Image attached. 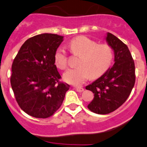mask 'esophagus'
I'll return each mask as SVG.
<instances>
[{
  "label": "esophagus",
  "instance_id": "1",
  "mask_svg": "<svg viewBox=\"0 0 147 147\" xmlns=\"http://www.w3.org/2000/svg\"><path fill=\"white\" fill-rule=\"evenodd\" d=\"M75 88L76 89L77 91H78V92H79V93L83 92V90H84V88H81V87H75Z\"/></svg>",
  "mask_w": 147,
  "mask_h": 147
}]
</instances>
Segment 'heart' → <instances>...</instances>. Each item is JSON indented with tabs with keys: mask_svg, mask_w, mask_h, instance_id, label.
Wrapping results in <instances>:
<instances>
[{
	"mask_svg": "<svg viewBox=\"0 0 147 147\" xmlns=\"http://www.w3.org/2000/svg\"><path fill=\"white\" fill-rule=\"evenodd\" d=\"M69 48L73 54L80 56L77 68L69 69L63 75V80L74 86H80L90 77L97 78L109 69L113 59V51L107 44H98L86 36H79L69 42ZM55 64L60 69H66L67 58L62 48L54 55Z\"/></svg>",
	"mask_w": 147,
	"mask_h": 147,
	"instance_id": "heart-1",
	"label": "heart"
}]
</instances>
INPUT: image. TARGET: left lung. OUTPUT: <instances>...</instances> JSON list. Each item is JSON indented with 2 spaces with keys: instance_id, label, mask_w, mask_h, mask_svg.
Instances as JSON below:
<instances>
[{
  "instance_id": "8db88e82",
  "label": "left lung",
  "mask_w": 147,
  "mask_h": 147,
  "mask_svg": "<svg viewBox=\"0 0 147 147\" xmlns=\"http://www.w3.org/2000/svg\"><path fill=\"white\" fill-rule=\"evenodd\" d=\"M105 40L113 50L115 63L86 87L94 94L88 108L99 115L109 114L120 107L131 94L136 80L134 61L127 46L109 32L107 33Z\"/></svg>"
}]
</instances>
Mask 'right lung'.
Here are the masks:
<instances>
[{"label": "right lung", "instance_id": "add662e5", "mask_svg": "<svg viewBox=\"0 0 147 147\" xmlns=\"http://www.w3.org/2000/svg\"><path fill=\"white\" fill-rule=\"evenodd\" d=\"M64 37L44 33L29 38L11 66V85L18 105L27 115L47 118L61 107L69 86L59 82L54 55Z\"/></svg>", "mask_w": 147, "mask_h": 147}]
</instances>
